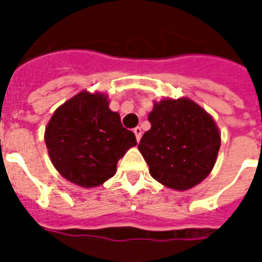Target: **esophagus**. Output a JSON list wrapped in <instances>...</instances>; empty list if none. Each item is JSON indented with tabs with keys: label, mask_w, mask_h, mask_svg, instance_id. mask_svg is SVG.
<instances>
[{
	"label": "esophagus",
	"mask_w": 262,
	"mask_h": 262,
	"mask_svg": "<svg viewBox=\"0 0 262 262\" xmlns=\"http://www.w3.org/2000/svg\"><path fill=\"white\" fill-rule=\"evenodd\" d=\"M133 132H135L136 135V139H137V141H140V139H141V136H143V130H141V127L137 126L133 129Z\"/></svg>",
	"instance_id": "esophagus-1"
}]
</instances>
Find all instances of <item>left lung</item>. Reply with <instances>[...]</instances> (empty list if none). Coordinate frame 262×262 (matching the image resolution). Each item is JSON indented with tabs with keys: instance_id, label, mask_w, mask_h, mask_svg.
Instances as JSON below:
<instances>
[{
	"instance_id": "obj_1",
	"label": "left lung",
	"mask_w": 262,
	"mask_h": 262,
	"mask_svg": "<svg viewBox=\"0 0 262 262\" xmlns=\"http://www.w3.org/2000/svg\"><path fill=\"white\" fill-rule=\"evenodd\" d=\"M148 121L151 129L140 140L139 151L152 178L183 191L211 174L220 149V132L203 107L189 98H164L154 102Z\"/></svg>"
}]
</instances>
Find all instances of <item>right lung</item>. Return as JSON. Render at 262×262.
I'll use <instances>...</instances> for the list:
<instances>
[{
  "label": "right lung",
  "instance_id": "1",
  "mask_svg": "<svg viewBox=\"0 0 262 262\" xmlns=\"http://www.w3.org/2000/svg\"><path fill=\"white\" fill-rule=\"evenodd\" d=\"M108 103L106 94L81 91L61 104L47 123L45 141L51 163L77 186H100L137 144Z\"/></svg>",
  "mask_w": 262,
  "mask_h": 262
}]
</instances>
